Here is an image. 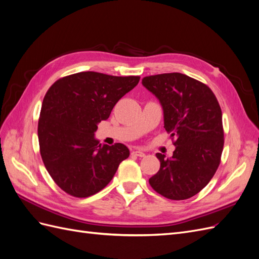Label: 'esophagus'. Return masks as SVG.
Listing matches in <instances>:
<instances>
[{
	"mask_svg": "<svg viewBox=\"0 0 259 259\" xmlns=\"http://www.w3.org/2000/svg\"><path fill=\"white\" fill-rule=\"evenodd\" d=\"M132 154L137 155V156H140V158H143V156H145V153H144L142 150H135V151H133V152H132Z\"/></svg>",
	"mask_w": 259,
	"mask_h": 259,
	"instance_id": "34e87169",
	"label": "esophagus"
}]
</instances>
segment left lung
I'll return each instance as SVG.
<instances>
[{"label": "left lung", "mask_w": 259, "mask_h": 259, "mask_svg": "<svg viewBox=\"0 0 259 259\" xmlns=\"http://www.w3.org/2000/svg\"><path fill=\"white\" fill-rule=\"evenodd\" d=\"M143 85L160 100L164 128L176 146L170 159L155 154L161 165L149 184L167 199H189L209 183L221 164L225 142L221 106L206 84L183 73L145 76Z\"/></svg>", "instance_id": "1"}]
</instances>
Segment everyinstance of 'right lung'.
<instances>
[{"instance_id":"1","label":"right lung","mask_w":259,"mask_h":259,"mask_svg":"<svg viewBox=\"0 0 259 259\" xmlns=\"http://www.w3.org/2000/svg\"><path fill=\"white\" fill-rule=\"evenodd\" d=\"M139 79L79 72L61 77L46 93L37 123L40 153L54 182L69 195L88 198L103 190L128 158L126 146L101 145L94 134Z\"/></svg>"}]
</instances>
